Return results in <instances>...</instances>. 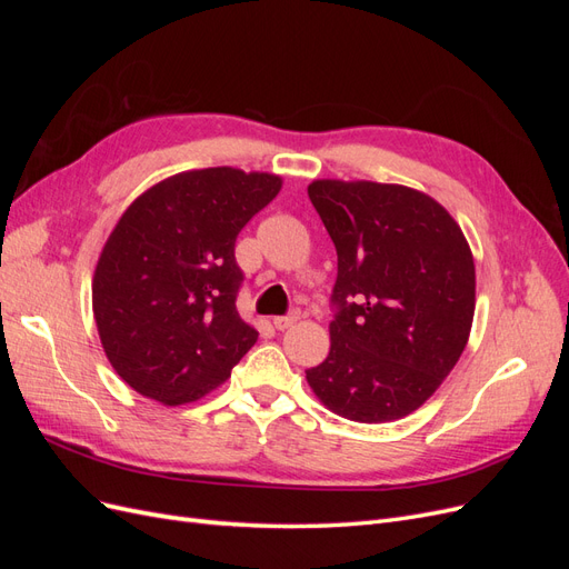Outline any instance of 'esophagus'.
Returning a JSON list of instances; mask_svg holds the SVG:
<instances>
[{"instance_id": "1", "label": "esophagus", "mask_w": 569, "mask_h": 569, "mask_svg": "<svg viewBox=\"0 0 569 569\" xmlns=\"http://www.w3.org/2000/svg\"><path fill=\"white\" fill-rule=\"evenodd\" d=\"M299 313H291V316H278V318H272V325H274V330H289L291 325H297L299 322Z\"/></svg>"}]
</instances>
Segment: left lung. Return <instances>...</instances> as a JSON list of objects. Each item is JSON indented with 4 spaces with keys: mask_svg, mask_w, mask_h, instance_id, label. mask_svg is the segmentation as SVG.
Masks as SVG:
<instances>
[{
    "mask_svg": "<svg viewBox=\"0 0 569 569\" xmlns=\"http://www.w3.org/2000/svg\"><path fill=\"white\" fill-rule=\"evenodd\" d=\"M308 197L337 247V316L330 353L306 382L347 420H401L441 387L468 343V239L437 199L406 184L325 178Z\"/></svg>",
    "mask_w": 569,
    "mask_h": 569,
    "instance_id": "left-lung-1",
    "label": "left lung"
}]
</instances>
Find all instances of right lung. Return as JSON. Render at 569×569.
Instances as JSON below:
<instances>
[{
	"mask_svg": "<svg viewBox=\"0 0 569 569\" xmlns=\"http://www.w3.org/2000/svg\"><path fill=\"white\" fill-rule=\"evenodd\" d=\"M280 189L261 170H184L118 218L94 268L92 313L111 368L144 399L199 401L256 343L234 306V242Z\"/></svg>",
	"mask_w": 569,
	"mask_h": 569,
	"instance_id": "right-lung-1",
	"label": "right lung"
}]
</instances>
